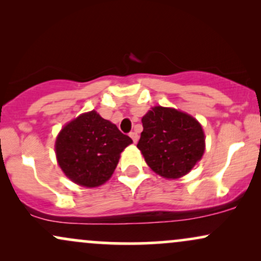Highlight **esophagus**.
Masks as SVG:
<instances>
[{"label": "esophagus", "mask_w": 261, "mask_h": 261, "mask_svg": "<svg viewBox=\"0 0 261 261\" xmlns=\"http://www.w3.org/2000/svg\"><path fill=\"white\" fill-rule=\"evenodd\" d=\"M128 135H130V137H131V139H133L134 143H136L137 141H139V135H137V133H135V131H131V133L128 134Z\"/></svg>", "instance_id": "34e87169"}]
</instances>
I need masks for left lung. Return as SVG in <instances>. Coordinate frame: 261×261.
Masks as SVG:
<instances>
[{
  "mask_svg": "<svg viewBox=\"0 0 261 261\" xmlns=\"http://www.w3.org/2000/svg\"><path fill=\"white\" fill-rule=\"evenodd\" d=\"M142 126L137 147L149 168L163 178H180L201 160L205 135L189 114L154 107L142 118Z\"/></svg>",
  "mask_w": 261,
  "mask_h": 261,
  "instance_id": "8db88e82",
  "label": "left lung"
}]
</instances>
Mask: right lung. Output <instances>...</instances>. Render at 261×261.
<instances>
[{
  "instance_id": "right-lung-1",
  "label": "right lung",
  "mask_w": 261,
  "mask_h": 261,
  "mask_svg": "<svg viewBox=\"0 0 261 261\" xmlns=\"http://www.w3.org/2000/svg\"><path fill=\"white\" fill-rule=\"evenodd\" d=\"M133 140L94 110L65 125L55 142L58 163L67 178L86 188L104 184Z\"/></svg>"
}]
</instances>
